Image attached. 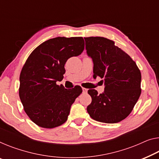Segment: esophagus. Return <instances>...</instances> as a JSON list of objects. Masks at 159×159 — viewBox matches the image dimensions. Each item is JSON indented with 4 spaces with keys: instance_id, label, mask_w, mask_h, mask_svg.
<instances>
[{
    "instance_id": "34e87169",
    "label": "esophagus",
    "mask_w": 159,
    "mask_h": 159,
    "mask_svg": "<svg viewBox=\"0 0 159 159\" xmlns=\"http://www.w3.org/2000/svg\"><path fill=\"white\" fill-rule=\"evenodd\" d=\"M82 89H83V92H84V93H86L88 91V89H86V88H82Z\"/></svg>"
}]
</instances>
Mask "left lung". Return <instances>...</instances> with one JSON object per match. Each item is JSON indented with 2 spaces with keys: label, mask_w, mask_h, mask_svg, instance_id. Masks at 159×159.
Wrapping results in <instances>:
<instances>
[{
  "label": "left lung",
  "mask_w": 159,
  "mask_h": 159,
  "mask_svg": "<svg viewBox=\"0 0 159 159\" xmlns=\"http://www.w3.org/2000/svg\"><path fill=\"white\" fill-rule=\"evenodd\" d=\"M87 53L93 61V78L103 79L105 90L89 89L92 102L87 107L97 121L115 124L134 109L141 93V73L136 62L114 42L103 37H86Z\"/></svg>",
  "instance_id": "obj_1"
}]
</instances>
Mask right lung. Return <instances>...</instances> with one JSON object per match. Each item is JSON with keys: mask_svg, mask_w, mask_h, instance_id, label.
Returning a JSON list of instances; mask_svg holds the SVG:
<instances>
[{"mask_svg": "<svg viewBox=\"0 0 159 159\" xmlns=\"http://www.w3.org/2000/svg\"><path fill=\"white\" fill-rule=\"evenodd\" d=\"M84 50L82 37H57L39 45L28 56L20 74L19 96L25 112L37 125L53 129L67 120L82 89H66L56 81L63 79L68 59Z\"/></svg>", "mask_w": 159, "mask_h": 159, "instance_id": "obj_1", "label": "right lung"}]
</instances>
